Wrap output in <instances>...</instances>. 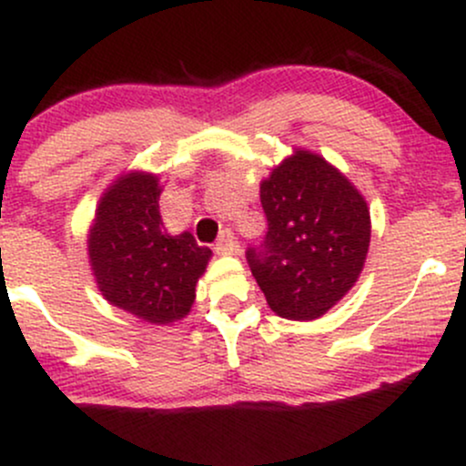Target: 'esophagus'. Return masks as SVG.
<instances>
[{
    "label": "esophagus",
    "instance_id": "34e87169",
    "mask_svg": "<svg viewBox=\"0 0 466 466\" xmlns=\"http://www.w3.org/2000/svg\"><path fill=\"white\" fill-rule=\"evenodd\" d=\"M215 249H217V254H221V256L237 254L238 245H237V240H234V234L229 232V229H223L221 237H218V240H217V248Z\"/></svg>",
    "mask_w": 466,
    "mask_h": 466
}]
</instances>
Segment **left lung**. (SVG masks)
Segmentation results:
<instances>
[{"instance_id":"1","label":"left lung","mask_w":466,"mask_h":466,"mask_svg":"<svg viewBox=\"0 0 466 466\" xmlns=\"http://www.w3.org/2000/svg\"><path fill=\"white\" fill-rule=\"evenodd\" d=\"M267 237L248 249L267 304L298 322L318 319L355 287L370 248V208L322 155L293 148L260 181Z\"/></svg>"}]
</instances>
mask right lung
Returning a JSON list of instances; mask_svg holds the SVG:
<instances>
[{
  "label": "right lung",
  "instance_id": "1",
  "mask_svg": "<svg viewBox=\"0 0 466 466\" xmlns=\"http://www.w3.org/2000/svg\"><path fill=\"white\" fill-rule=\"evenodd\" d=\"M159 195L157 175L122 173L96 206L87 254L106 302L142 322L173 324L190 313L212 251L190 232H166Z\"/></svg>",
  "mask_w": 466,
  "mask_h": 466
}]
</instances>
